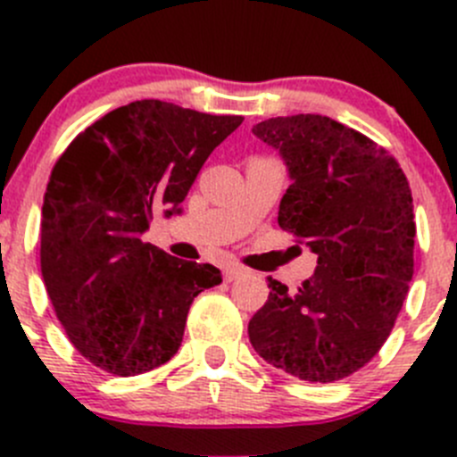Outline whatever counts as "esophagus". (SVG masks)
I'll use <instances>...</instances> for the list:
<instances>
[{"label": "esophagus", "instance_id": "1", "mask_svg": "<svg viewBox=\"0 0 457 457\" xmlns=\"http://www.w3.org/2000/svg\"><path fill=\"white\" fill-rule=\"evenodd\" d=\"M243 274H245V270H243L241 265H234V262H229V265L223 267V276H225V280H228V283L241 278Z\"/></svg>", "mask_w": 457, "mask_h": 457}]
</instances>
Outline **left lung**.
Instances as JSON below:
<instances>
[{"instance_id":"8db88e82","label":"left lung","mask_w":457,"mask_h":457,"mask_svg":"<svg viewBox=\"0 0 457 457\" xmlns=\"http://www.w3.org/2000/svg\"><path fill=\"white\" fill-rule=\"evenodd\" d=\"M287 168L278 225L318 256L296 292L270 276L247 325L276 370L334 382L365 367L389 336L413 276V199L404 172L361 132L322 114L256 123Z\"/></svg>"}]
</instances>
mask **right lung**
Instances as JSON below:
<instances>
[{"mask_svg":"<svg viewBox=\"0 0 457 457\" xmlns=\"http://www.w3.org/2000/svg\"><path fill=\"white\" fill-rule=\"evenodd\" d=\"M243 117L159 99L132 101L86 128L50 174L41 207V276L77 352L114 376L156 370L181 347L192 301L220 280L141 237L170 219Z\"/></svg>","mask_w":457,"mask_h":457,"instance_id":"obj_1","label":"right lung"}]
</instances>
